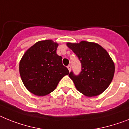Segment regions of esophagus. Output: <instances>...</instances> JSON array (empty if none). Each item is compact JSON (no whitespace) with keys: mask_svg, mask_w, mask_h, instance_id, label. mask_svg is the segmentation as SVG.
<instances>
[{"mask_svg":"<svg viewBox=\"0 0 129 129\" xmlns=\"http://www.w3.org/2000/svg\"><path fill=\"white\" fill-rule=\"evenodd\" d=\"M67 68H68V70H69V71H71V66H70V65H68V66H67Z\"/></svg>","mask_w":129,"mask_h":129,"instance_id":"esophagus-1","label":"esophagus"}]
</instances>
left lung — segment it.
I'll list each match as a JSON object with an SVG mask.
<instances>
[{"label": "left lung", "mask_w": 129, "mask_h": 129, "mask_svg": "<svg viewBox=\"0 0 129 129\" xmlns=\"http://www.w3.org/2000/svg\"><path fill=\"white\" fill-rule=\"evenodd\" d=\"M81 63V71L69 77L77 90L88 97L100 95L112 81L115 65L108 52L97 43L82 41L79 43H67Z\"/></svg>", "instance_id": "1"}]
</instances>
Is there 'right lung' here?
Returning a JSON list of instances; mask_svg holds the SVG:
<instances>
[{
  "mask_svg": "<svg viewBox=\"0 0 129 129\" xmlns=\"http://www.w3.org/2000/svg\"><path fill=\"white\" fill-rule=\"evenodd\" d=\"M58 46L52 40L38 41L25 52L19 62L23 85L33 94L43 96L56 89L59 81L69 74L56 54Z\"/></svg>",
  "mask_w": 129,
  "mask_h": 129,
  "instance_id": "add662e5",
  "label": "right lung"
}]
</instances>
